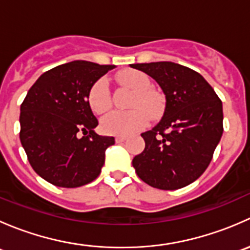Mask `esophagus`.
Masks as SVG:
<instances>
[{
    "mask_svg": "<svg viewBox=\"0 0 250 250\" xmlns=\"http://www.w3.org/2000/svg\"><path fill=\"white\" fill-rule=\"evenodd\" d=\"M125 139H127V138H125V137H122V135H118V137L115 138V141H116V143H123V141H125Z\"/></svg>",
    "mask_w": 250,
    "mask_h": 250,
    "instance_id": "esophagus-1",
    "label": "esophagus"
}]
</instances>
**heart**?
Instances as JSON below:
<instances>
[{"label":"heart","instance_id":"heart-1","mask_svg":"<svg viewBox=\"0 0 250 250\" xmlns=\"http://www.w3.org/2000/svg\"><path fill=\"white\" fill-rule=\"evenodd\" d=\"M125 87L134 90L130 99V111H113L100 121L102 130L106 134L129 135L144 129L148 125V116L157 117L162 111L160 95L150 88V78L139 70H128L120 77ZM88 104L97 115L107 112L111 107L109 81L102 77L95 81L88 92Z\"/></svg>","mask_w":250,"mask_h":250}]
</instances>
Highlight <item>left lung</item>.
Returning <instances> with one entry per match:
<instances>
[{"mask_svg":"<svg viewBox=\"0 0 250 250\" xmlns=\"http://www.w3.org/2000/svg\"><path fill=\"white\" fill-rule=\"evenodd\" d=\"M152 77L166 95L163 117L143 133L145 148L133 158L138 176L152 188L178 190L197 180L223 135V104L198 72L172 62L130 64Z\"/></svg>","mask_w":250,"mask_h":250,"instance_id":"1","label":"left lung"}]
</instances>
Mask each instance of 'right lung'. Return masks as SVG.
Here are the masks:
<instances>
[{
	"mask_svg": "<svg viewBox=\"0 0 250 250\" xmlns=\"http://www.w3.org/2000/svg\"><path fill=\"white\" fill-rule=\"evenodd\" d=\"M113 67L75 60L48 70L27 92L20 106V141L32 169L48 183L78 188L102 172L115 138L94 132L98 120L87 97Z\"/></svg>",
	"mask_w": 250,
	"mask_h": 250,
	"instance_id": "obj_1",
	"label": "right lung"
}]
</instances>
